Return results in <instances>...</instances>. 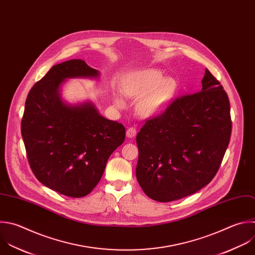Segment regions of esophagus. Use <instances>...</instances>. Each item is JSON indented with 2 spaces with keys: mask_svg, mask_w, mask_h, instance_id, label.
<instances>
[{
  "mask_svg": "<svg viewBox=\"0 0 255 255\" xmlns=\"http://www.w3.org/2000/svg\"><path fill=\"white\" fill-rule=\"evenodd\" d=\"M136 134H137V130H136L135 127H130V128H128V130H127V132H126V135H127L128 138H133Z\"/></svg>",
  "mask_w": 255,
  "mask_h": 255,
  "instance_id": "obj_1",
  "label": "esophagus"
}]
</instances>
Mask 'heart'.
Segmentation results:
<instances>
[{
	"instance_id": "heart-1",
	"label": "heart",
	"mask_w": 255,
	"mask_h": 255,
	"mask_svg": "<svg viewBox=\"0 0 255 255\" xmlns=\"http://www.w3.org/2000/svg\"><path fill=\"white\" fill-rule=\"evenodd\" d=\"M124 92L130 97L141 98L138 110L143 116H154L164 110L172 101L176 92V82L171 78L164 79L163 74L154 69L131 74L124 84ZM123 106V101L117 99Z\"/></svg>"
}]
</instances>
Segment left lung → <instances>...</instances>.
<instances>
[{
    "mask_svg": "<svg viewBox=\"0 0 255 255\" xmlns=\"http://www.w3.org/2000/svg\"><path fill=\"white\" fill-rule=\"evenodd\" d=\"M202 89L174 99L146 120L137 134L136 177L159 202L191 195L216 175L228 147L232 122L229 99L206 69Z\"/></svg>",
    "mask_w": 255,
    "mask_h": 255,
    "instance_id": "obj_1",
    "label": "left lung"
}]
</instances>
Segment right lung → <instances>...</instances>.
<instances>
[{
	"label": "right lung",
	"instance_id": "obj_1",
	"mask_svg": "<svg viewBox=\"0 0 255 255\" xmlns=\"http://www.w3.org/2000/svg\"><path fill=\"white\" fill-rule=\"evenodd\" d=\"M98 76L83 60L63 62L34 85L25 103L21 131L30 167L41 183L66 196L88 195L125 140V127L104 118L92 103L61 100L66 79Z\"/></svg>",
	"mask_w": 255,
	"mask_h": 255
}]
</instances>
